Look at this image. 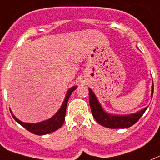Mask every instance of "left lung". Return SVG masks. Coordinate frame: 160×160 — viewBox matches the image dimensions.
Returning a JSON list of instances; mask_svg holds the SVG:
<instances>
[{
  "label": "left lung",
  "instance_id": "obj_1",
  "mask_svg": "<svg viewBox=\"0 0 160 160\" xmlns=\"http://www.w3.org/2000/svg\"><path fill=\"white\" fill-rule=\"evenodd\" d=\"M151 97H153L154 85L152 84L151 89ZM89 105L91 108L92 113L97 121L101 126L108 127L111 129H120V128H128L135 124L140 119L142 114L147 110V107L145 109L138 111L134 114L127 115V116H117V115H111L105 113L103 109L101 108L95 95L89 88Z\"/></svg>",
  "mask_w": 160,
  "mask_h": 160
}]
</instances>
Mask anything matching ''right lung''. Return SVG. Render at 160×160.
I'll return each mask as SVG.
<instances>
[{
  "instance_id": "add662e5",
  "label": "right lung",
  "mask_w": 160,
  "mask_h": 160,
  "mask_svg": "<svg viewBox=\"0 0 160 160\" xmlns=\"http://www.w3.org/2000/svg\"><path fill=\"white\" fill-rule=\"evenodd\" d=\"M76 88V86L71 88L67 92V96L65 97L64 101H63V105L59 109V110L56 113V114L54 115L51 118L48 119L47 121H43V122H39V123H34V124H31V123H25L18 119L16 118L13 115V118L15 119L16 122H18L20 125H22L25 129L28 130V131L31 132L33 134H37V135H43V134H49L51 132L55 131L59 128H60L61 126H63V122L65 121V114H66V109H67V104H68V98L70 97L71 94L75 89Z\"/></svg>"
}]
</instances>
